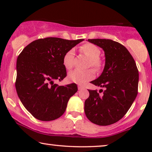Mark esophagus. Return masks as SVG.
<instances>
[{
  "instance_id": "obj_1",
  "label": "esophagus",
  "mask_w": 152,
  "mask_h": 152,
  "mask_svg": "<svg viewBox=\"0 0 152 152\" xmlns=\"http://www.w3.org/2000/svg\"><path fill=\"white\" fill-rule=\"evenodd\" d=\"M84 88V86H78V89L79 90H82V89Z\"/></svg>"
}]
</instances>
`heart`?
<instances>
[{
  "label": "heart",
  "instance_id": "b5f03b06",
  "mask_svg": "<svg viewBox=\"0 0 152 152\" xmlns=\"http://www.w3.org/2000/svg\"><path fill=\"white\" fill-rule=\"evenodd\" d=\"M80 51L90 59L89 66L99 70L102 66V62L99 59L101 55L100 49L93 43H87L80 47ZM75 50L70 49L64 55L63 57V64L67 70H70L74 65ZM94 77V72L89 69L86 70H75L68 75V79L71 82L77 84H84Z\"/></svg>",
  "mask_w": 152,
  "mask_h": 152
}]
</instances>
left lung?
Listing matches in <instances>:
<instances>
[{"label": "left lung", "instance_id": "obj_1", "mask_svg": "<svg viewBox=\"0 0 152 152\" xmlns=\"http://www.w3.org/2000/svg\"><path fill=\"white\" fill-rule=\"evenodd\" d=\"M102 48L105 54L102 73L91 84L103 88L88 90L89 97L84 102V111L91 122L107 126L124 117L138 94L139 75L134 58L128 50L111 39H88Z\"/></svg>", "mask_w": 152, "mask_h": 152}]
</instances>
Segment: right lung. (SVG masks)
Instances as JSON below:
<instances>
[{
	"mask_svg": "<svg viewBox=\"0 0 152 152\" xmlns=\"http://www.w3.org/2000/svg\"><path fill=\"white\" fill-rule=\"evenodd\" d=\"M83 40L39 39L28 44L18 55L16 90L25 108L37 119L51 121L61 117L70 97L77 91L75 83L59 86L54 81L66 77L64 56Z\"/></svg>",
	"mask_w": 152,
	"mask_h": 152,
	"instance_id": "1",
	"label": "right lung"
}]
</instances>
